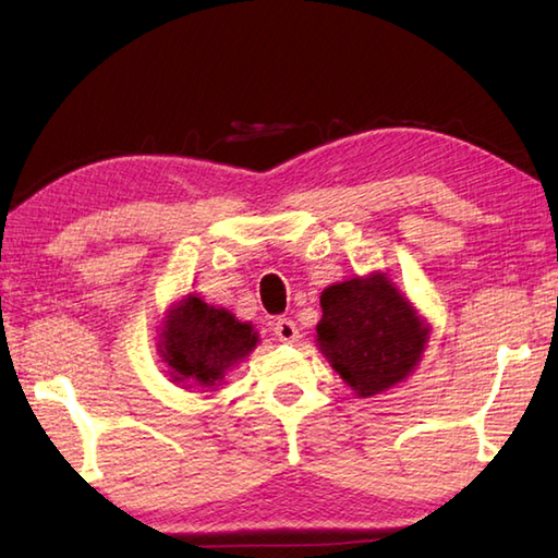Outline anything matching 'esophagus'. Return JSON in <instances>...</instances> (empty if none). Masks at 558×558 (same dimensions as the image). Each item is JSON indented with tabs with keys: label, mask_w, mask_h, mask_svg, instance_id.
<instances>
[{
	"label": "esophagus",
	"mask_w": 558,
	"mask_h": 558,
	"mask_svg": "<svg viewBox=\"0 0 558 558\" xmlns=\"http://www.w3.org/2000/svg\"><path fill=\"white\" fill-rule=\"evenodd\" d=\"M272 330H276L278 340H282V342H294V340L300 338L298 324H294L292 318H278L276 326H272Z\"/></svg>",
	"instance_id": "esophagus-1"
}]
</instances>
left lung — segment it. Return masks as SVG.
<instances>
[{"label":"left lung","instance_id":"8db88e82","mask_svg":"<svg viewBox=\"0 0 558 558\" xmlns=\"http://www.w3.org/2000/svg\"><path fill=\"white\" fill-rule=\"evenodd\" d=\"M322 310L318 350L360 398L384 393L420 364L429 326L386 272L326 288Z\"/></svg>","mask_w":558,"mask_h":558}]
</instances>
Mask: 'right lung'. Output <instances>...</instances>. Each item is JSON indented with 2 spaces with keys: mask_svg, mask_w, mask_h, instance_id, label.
<instances>
[{
  "mask_svg": "<svg viewBox=\"0 0 558 558\" xmlns=\"http://www.w3.org/2000/svg\"><path fill=\"white\" fill-rule=\"evenodd\" d=\"M252 324L236 322L228 310H216L196 294L170 306L160 333V357L172 381L184 388L220 386L225 374L256 348Z\"/></svg>",
  "mask_w": 558,
  "mask_h": 558,
  "instance_id": "1",
  "label": "right lung"
}]
</instances>
